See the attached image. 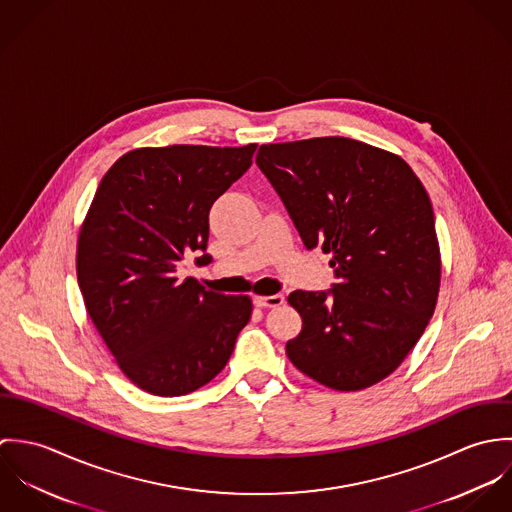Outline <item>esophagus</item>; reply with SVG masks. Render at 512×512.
I'll return each instance as SVG.
<instances>
[{"label": "esophagus", "instance_id": "1", "mask_svg": "<svg viewBox=\"0 0 512 512\" xmlns=\"http://www.w3.org/2000/svg\"><path fill=\"white\" fill-rule=\"evenodd\" d=\"M254 303L258 307H280L284 303V295H254Z\"/></svg>", "mask_w": 512, "mask_h": 512}]
</instances>
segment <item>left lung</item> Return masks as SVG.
<instances>
[{
    "mask_svg": "<svg viewBox=\"0 0 512 512\" xmlns=\"http://www.w3.org/2000/svg\"><path fill=\"white\" fill-rule=\"evenodd\" d=\"M256 163L307 248L331 254L329 292L290 293L301 315L292 365L355 392L392 374L438 303L441 254L426 187L396 153L351 138L264 144Z\"/></svg>",
    "mask_w": 512,
    "mask_h": 512,
    "instance_id": "obj_1",
    "label": "left lung"
}]
</instances>
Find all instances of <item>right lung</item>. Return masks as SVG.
Masks as SVG:
<instances>
[{"mask_svg": "<svg viewBox=\"0 0 512 512\" xmlns=\"http://www.w3.org/2000/svg\"><path fill=\"white\" fill-rule=\"evenodd\" d=\"M254 151L132 149L106 171L82 220L76 278L86 313L120 370L149 394L183 396L211 382L250 321L248 295L205 290L179 280L177 268L207 250L209 211Z\"/></svg>", "mask_w": 512, "mask_h": 512, "instance_id": "add662e5", "label": "right lung"}]
</instances>
